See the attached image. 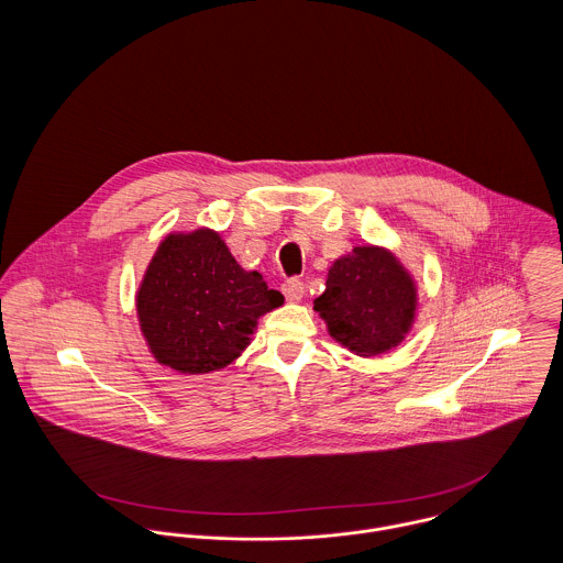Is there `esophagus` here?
Returning a JSON list of instances; mask_svg holds the SVG:
<instances>
[{
	"label": "esophagus",
	"instance_id": "esophagus-1",
	"mask_svg": "<svg viewBox=\"0 0 563 563\" xmlns=\"http://www.w3.org/2000/svg\"><path fill=\"white\" fill-rule=\"evenodd\" d=\"M282 292L286 295L288 301H301L306 295V284L301 279H286L282 284Z\"/></svg>",
	"mask_w": 563,
	"mask_h": 563
}]
</instances>
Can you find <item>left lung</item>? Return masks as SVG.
<instances>
[{
    "instance_id": "obj_1",
    "label": "left lung",
    "mask_w": 563,
    "mask_h": 563,
    "mask_svg": "<svg viewBox=\"0 0 563 563\" xmlns=\"http://www.w3.org/2000/svg\"><path fill=\"white\" fill-rule=\"evenodd\" d=\"M314 301L329 333L360 355L397 346L409 331L416 288L397 257L379 246H355L333 262Z\"/></svg>"
}]
</instances>
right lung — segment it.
Wrapping results in <instances>:
<instances>
[{
    "instance_id": "1",
    "label": "right lung",
    "mask_w": 563,
    "mask_h": 563,
    "mask_svg": "<svg viewBox=\"0 0 563 563\" xmlns=\"http://www.w3.org/2000/svg\"><path fill=\"white\" fill-rule=\"evenodd\" d=\"M284 303L234 260L217 232L170 234L141 284L136 308L154 357L179 373H210L249 346L257 319Z\"/></svg>"
}]
</instances>
